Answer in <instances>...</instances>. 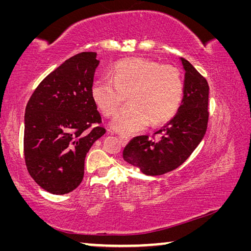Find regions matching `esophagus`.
I'll use <instances>...</instances> for the list:
<instances>
[{
  "label": "esophagus",
  "mask_w": 251,
  "mask_h": 251,
  "mask_svg": "<svg viewBox=\"0 0 251 251\" xmlns=\"http://www.w3.org/2000/svg\"><path fill=\"white\" fill-rule=\"evenodd\" d=\"M120 139H121V143H122L123 146L127 145V144H128V142H129V138L126 137V136H123V135L120 136Z\"/></svg>",
  "instance_id": "esophagus-1"
}]
</instances>
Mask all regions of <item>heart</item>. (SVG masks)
Masks as SVG:
<instances>
[{"label":"heart","mask_w":251,"mask_h":251,"mask_svg":"<svg viewBox=\"0 0 251 251\" xmlns=\"http://www.w3.org/2000/svg\"><path fill=\"white\" fill-rule=\"evenodd\" d=\"M127 100L129 104L117 114L112 128L133 134L151 125L164 124L176 115L184 99V79L172 65L144 58L118 62L110 78L95 80L92 97L104 116H112Z\"/></svg>","instance_id":"b5f03b06"}]
</instances>
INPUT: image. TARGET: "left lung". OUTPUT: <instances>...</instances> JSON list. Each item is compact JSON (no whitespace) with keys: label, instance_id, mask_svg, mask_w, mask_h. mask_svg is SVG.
I'll return each instance as SVG.
<instances>
[{"label":"left lung","instance_id":"1","mask_svg":"<svg viewBox=\"0 0 251 251\" xmlns=\"http://www.w3.org/2000/svg\"><path fill=\"white\" fill-rule=\"evenodd\" d=\"M184 99L175 116L156 131L159 141L147 135L134 137L123 151L125 161L150 176H158L179 167L192 155L205 136L208 124V95L206 78L185 58Z\"/></svg>","mask_w":251,"mask_h":251}]
</instances>
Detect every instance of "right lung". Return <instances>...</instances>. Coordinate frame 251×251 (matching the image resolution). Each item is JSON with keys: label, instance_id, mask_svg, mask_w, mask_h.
Instances as JSON below:
<instances>
[{"label": "right lung", "instance_id": "right-lung-1", "mask_svg": "<svg viewBox=\"0 0 251 251\" xmlns=\"http://www.w3.org/2000/svg\"><path fill=\"white\" fill-rule=\"evenodd\" d=\"M96 55L83 52L66 59L42 80L25 108V164L36 184L50 194L77 188L86 154L106 133L92 97Z\"/></svg>", "mask_w": 251, "mask_h": 251}]
</instances>
